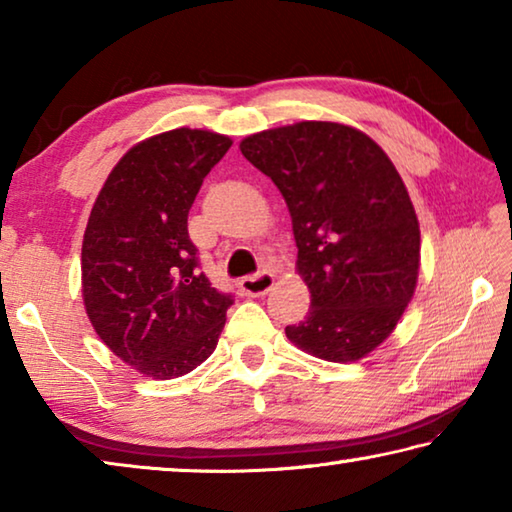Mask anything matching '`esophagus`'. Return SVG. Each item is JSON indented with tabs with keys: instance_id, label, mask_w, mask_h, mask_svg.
Masks as SVG:
<instances>
[{
	"instance_id": "1",
	"label": "esophagus",
	"mask_w": 512,
	"mask_h": 512,
	"mask_svg": "<svg viewBox=\"0 0 512 512\" xmlns=\"http://www.w3.org/2000/svg\"><path fill=\"white\" fill-rule=\"evenodd\" d=\"M273 284H275L273 273L262 271V273H257V275L244 277V280L239 282V289H241V293H244V296L257 298V296H264V293L271 291Z\"/></svg>"
}]
</instances>
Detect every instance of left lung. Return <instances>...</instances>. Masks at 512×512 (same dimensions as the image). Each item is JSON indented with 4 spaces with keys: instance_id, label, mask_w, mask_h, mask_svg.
<instances>
[{
    "instance_id": "obj_1",
    "label": "left lung",
    "mask_w": 512,
    "mask_h": 512,
    "mask_svg": "<svg viewBox=\"0 0 512 512\" xmlns=\"http://www.w3.org/2000/svg\"><path fill=\"white\" fill-rule=\"evenodd\" d=\"M244 158L287 201L311 309L289 341L318 359L359 361L413 298L420 225L395 164L366 133L300 121L246 137Z\"/></svg>"
}]
</instances>
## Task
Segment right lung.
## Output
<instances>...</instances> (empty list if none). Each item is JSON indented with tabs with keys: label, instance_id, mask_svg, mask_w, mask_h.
<instances>
[{
	"label": "right lung",
	"instance_id": "right-lung-1",
	"mask_svg": "<svg viewBox=\"0 0 512 512\" xmlns=\"http://www.w3.org/2000/svg\"><path fill=\"white\" fill-rule=\"evenodd\" d=\"M230 146L198 128L153 135L115 164L94 201L81 250L85 311L99 339L146 377H183L219 343L232 296L198 271L187 216Z\"/></svg>",
	"mask_w": 512,
	"mask_h": 512
}]
</instances>
